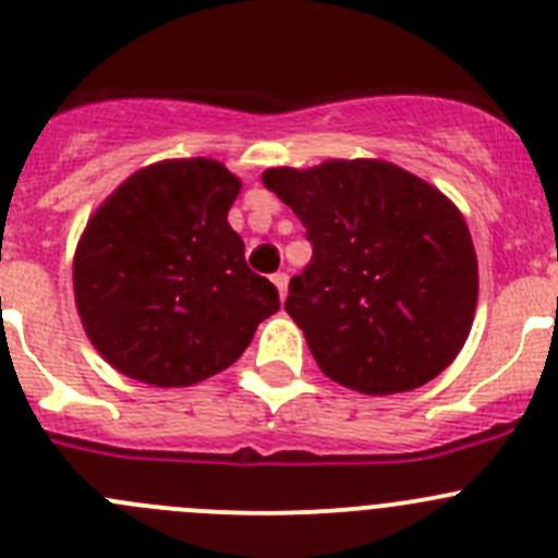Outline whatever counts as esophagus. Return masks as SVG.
Segmentation results:
<instances>
[{
	"instance_id": "34e87169",
	"label": "esophagus",
	"mask_w": 558,
	"mask_h": 558,
	"mask_svg": "<svg viewBox=\"0 0 558 558\" xmlns=\"http://www.w3.org/2000/svg\"><path fill=\"white\" fill-rule=\"evenodd\" d=\"M270 282L276 284V290H279V295H288V282H290V276L288 274H282V270H279V274H274L270 276Z\"/></svg>"
}]
</instances>
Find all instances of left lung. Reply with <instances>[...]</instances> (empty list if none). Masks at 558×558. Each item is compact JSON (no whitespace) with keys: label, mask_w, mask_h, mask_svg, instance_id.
<instances>
[{"label":"left lung","mask_w":558,"mask_h":558,"mask_svg":"<svg viewBox=\"0 0 558 558\" xmlns=\"http://www.w3.org/2000/svg\"><path fill=\"white\" fill-rule=\"evenodd\" d=\"M312 259L284 301L323 375L362 395L411 391L441 375L476 310V254L460 210L386 161L268 169Z\"/></svg>","instance_id":"1"}]
</instances>
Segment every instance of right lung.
<instances>
[{"mask_svg":"<svg viewBox=\"0 0 558 558\" xmlns=\"http://www.w3.org/2000/svg\"><path fill=\"white\" fill-rule=\"evenodd\" d=\"M241 180L210 158L131 174L95 210L73 259L89 342L150 386H191L241 359L279 293L227 221Z\"/></svg>","mask_w":558,"mask_h":558,"instance_id":"add662e5","label":"right lung"}]
</instances>
